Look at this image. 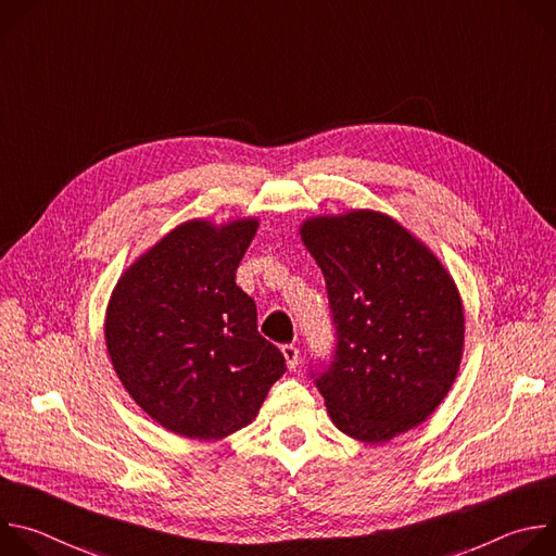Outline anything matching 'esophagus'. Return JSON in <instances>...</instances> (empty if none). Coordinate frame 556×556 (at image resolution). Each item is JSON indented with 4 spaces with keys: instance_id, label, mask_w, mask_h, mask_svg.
<instances>
[{
    "instance_id": "obj_1",
    "label": "esophagus",
    "mask_w": 556,
    "mask_h": 556,
    "mask_svg": "<svg viewBox=\"0 0 556 556\" xmlns=\"http://www.w3.org/2000/svg\"><path fill=\"white\" fill-rule=\"evenodd\" d=\"M281 354H283V358H286L288 369H294V367L299 365V350H296L294 345H283V348H281Z\"/></svg>"
}]
</instances>
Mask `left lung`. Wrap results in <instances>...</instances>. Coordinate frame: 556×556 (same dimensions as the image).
<instances>
[{
    "instance_id": "1",
    "label": "left lung",
    "mask_w": 556,
    "mask_h": 556,
    "mask_svg": "<svg viewBox=\"0 0 556 556\" xmlns=\"http://www.w3.org/2000/svg\"><path fill=\"white\" fill-rule=\"evenodd\" d=\"M301 242L319 264L337 354L316 376L345 435L378 444L425 422L464 354V305L442 262L401 222L371 208L307 217Z\"/></svg>"
}]
</instances>
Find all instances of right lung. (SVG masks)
Returning <instances> with one entry per match:
<instances>
[{
	"label": "right lung",
	"mask_w": 556,
	"mask_h": 556,
	"mask_svg": "<svg viewBox=\"0 0 556 556\" xmlns=\"http://www.w3.org/2000/svg\"><path fill=\"white\" fill-rule=\"evenodd\" d=\"M257 217L189 219L118 279L105 345L134 403L167 431L222 440L251 425L283 376V354L257 332L255 301L235 270Z\"/></svg>",
	"instance_id": "add662e5"
}]
</instances>
